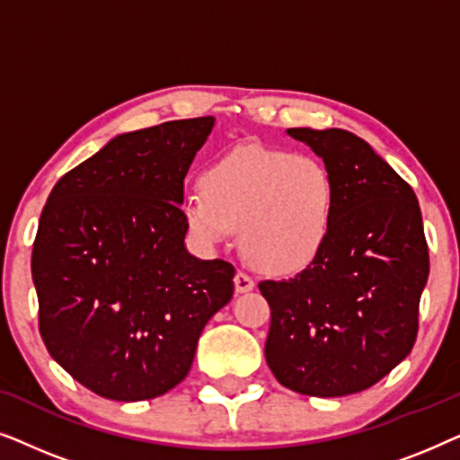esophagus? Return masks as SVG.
Returning <instances> with one entry per match:
<instances>
[{"instance_id": "obj_1", "label": "esophagus", "mask_w": 460, "mask_h": 460, "mask_svg": "<svg viewBox=\"0 0 460 460\" xmlns=\"http://www.w3.org/2000/svg\"><path fill=\"white\" fill-rule=\"evenodd\" d=\"M234 288H236V293H249L255 288V280L251 279L247 272H236Z\"/></svg>"}]
</instances>
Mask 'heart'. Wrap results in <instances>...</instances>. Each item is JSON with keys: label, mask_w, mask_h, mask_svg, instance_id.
Masks as SVG:
<instances>
[{"label": "heart", "mask_w": 460, "mask_h": 460, "mask_svg": "<svg viewBox=\"0 0 460 460\" xmlns=\"http://www.w3.org/2000/svg\"><path fill=\"white\" fill-rule=\"evenodd\" d=\"M337 199L335 175L316 156L241 146L207 167L200 192L184 200V217L207 244L241 228L243 251L255 268L295 274L323 253Z\"/></svg>", "instance_id": "obj_1"}]
</instances>
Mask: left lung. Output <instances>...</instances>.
I'll list each match as a JSON object with an SVG mask.
<instances>
[{
  "label": "left lung",
  "instance_id": "obj_1",
  "mask_svg": "<svg viewBox=\"0 0 460 460\" xmlns=\"http://www.w3.org/2000/svg\"><path fill=\"white\" fill-rule=\"evenodd\" d=\"M323 156L339 186L323 253L288 280H261L266 362L280 385L316 398L373 387L411 354L429 276L417 194L362 137L287 129Z\"/></svg>",
  "mask_w": 460,
  "mask_h": 460
}]
</instances>
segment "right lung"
I'll list each match as a JSON object with an SVG mask.
<instances>
[{"label": "right lung", "instance_id": "1", "mask_svg": "<svg viewBox=\"0 0 460 460\" xmlns=\"http://www.w3.org/2000/svg\"><path fill=\"white\" fill-rule=\"evenodd\" d=\"M213 117L117 136L56 181L31 255L49 356L109 400L167 394L234 293L230 261L184 247L188 167Z\"/></svg>", "mask_w": 460, "mask_h": 460}]
</instances>
